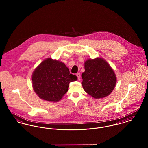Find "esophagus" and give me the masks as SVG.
Listing matches in <instances>:
<instances>
[{"label": "esophagus", "instance_id": "34e87169", "mask_svg": "<svg viewBox=\"0 0 148 148\" xmlns=\"http://www.w3.org/2000/svg\"><path fill=\"white\" fill-rule=\"evenodd\" d=\"M77 76L78 79H79V80H80V77H81V75H80V73H77Z\"/></svg>", "mask_w": 148, "mask_h": 148}]
</instances>
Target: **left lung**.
<instances>
[{
  "instance_id": "obj_1",
  "label": "left lung",
  "mask_w": 148,
  "mask_h": 148,
  "mask_svg": "<svg viewBox=\"0 0 148 148\" xmlns=\"http://www.w3.org/2000/svg\"><path fill=\"white\" fill-rule=\"evenodd\" d=\"M82 85L85 92L95 99L103 98L113 92L116 77L113 68L102 58L89 59L84 63Z\"/></svg>"
}]
</instances>
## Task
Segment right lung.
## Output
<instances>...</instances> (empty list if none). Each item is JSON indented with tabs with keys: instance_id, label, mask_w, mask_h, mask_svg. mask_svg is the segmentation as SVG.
<instances>
[{
	"instance_id": "right-lung-1",
	"label": "right lung",
	"mask_w": 148,
	"mask_h": 148,
	"mask_svg": "<svg viewBox=\"0 0 148 148\" xmlns=\"http://www.w3.org/2000/svg\"><path fill=\"white\" fill-rule=\"evenodd\" d=\"M77 80L70 74L65 64L50 58L44 59L33 71L32 86L37 95L42 100L56 102L68 91L69 84Z\"/></svg>"
}]
</instances>
